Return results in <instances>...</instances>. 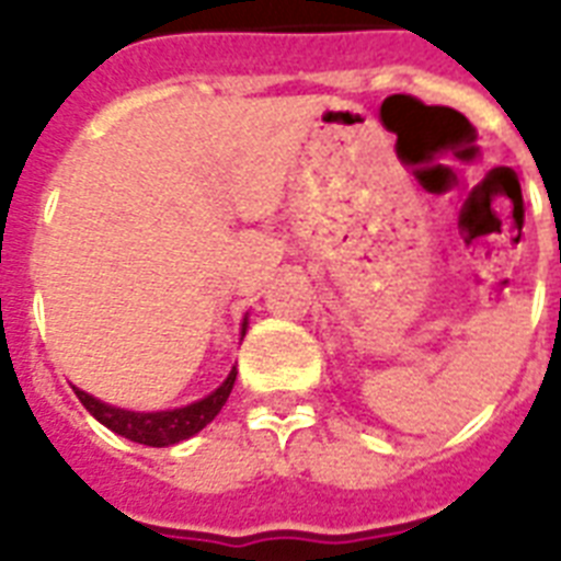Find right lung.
<instances>
[{"label": "right lung", "instance_id": "right-lung-1", "mask_svg": "<svg viewBox=\"0 0 561 561\" xmlns=\"http://www.w3.org/2000/svg\"><path fill=\"white\" fill-rule=\"evenodd\" d=\"M244 334L247 317L244 323H241V337H244ZM236 375L238 369L232 367L218 390H211L209 396H203L201 401H192L186 408L151 410V413H145V410L116 408V404H107V401L95 399L90 392L78 390V387H72V390L75 396L81 399L83 408L90 410L92 416L99 419L104 427H110L113 434L125 436L130 443L151 445V448H169V445H178L183 443V439H188V436L201 434L203 427L218 416L220 408L227 404L229 392H232Z\"/></svg>", "mask_w": 561, "mask_h": 561}]
</instances>
